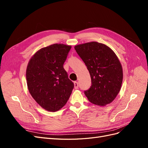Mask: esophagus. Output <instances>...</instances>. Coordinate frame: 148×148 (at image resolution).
I'll return each mask as SVG.
<instances>
[{
	"mask_svg": "<svg viewBox=\"0 0 148 148\" xmlns=\"http://www.w3.org/2000/svg\"><path fill=\"white\" fill-rule=\"evenodd\" d=\"M74 87H75V89H78V83L77 82H74Z\"/></svg>",
	"mask_w": 148,
	"mask_h": 148,
	"instance_id": "1",
	"label": "esophagus"
}]
</instances>
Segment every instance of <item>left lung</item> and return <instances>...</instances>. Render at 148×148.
<instances>
[{"instance_id":"obj_1","label":"left lung","mask_w":148,"mask_h":148,"mask_svg":"<svg viewBox=\"0 0 148 148\" xmlns=\"http://www.w3.org/2000/svg\"><path fill=\"white\" fill-rule=\"evenodd\" d=\"M87 66L91 86L84 91L89 102L104 106L112 102L119 92L123 80L122 67L117 56L105 44L91 42L75 47Z\"/></svg>"}]
</instances>
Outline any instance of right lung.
Listing matches in <instances>:
<instances>
[{
    "label": "right lung",
    "instance_id": "obj_1",
    "mask_svg": "<svg viewBox=\"0 0 148 148\" xmlns=\"http://www.w3.org/2000/svg\"><path fill=\"white\" fill-rule=\"evenodd\" d=\"M71 47L54 44L40 49L30 59L26 69L29 93L42 108L56 112L63 107L74 88L64 69Z\"/></svg>",
    "mask_w": 148,
    "mask_h": 148
}]
</instances>
